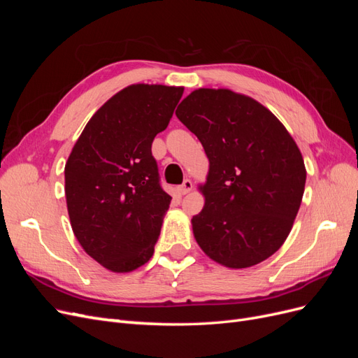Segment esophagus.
Returning a JSON list of instances; mask_svg holds the SVG:
<instances>
[{
	"label": "esophagus",
	"instance_id": "1",
	"mask_svg": "<svg viewBox=\"0 0 358 358\" xmlns=\"http://www.w3.org/2000/svg\"><path fill=\"white\" fill-rule=\"evenodd\" d=\"M191 189H192V180H189V179L183 180L182 185L178 188V191H179L180 194H188Z\"/></svg>",
	"mask_w": 358,
	"mask_h": 358
}]
</instances>
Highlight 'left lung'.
<instances>
[{
  "label": "left lung",
  "mask_w": 358,
  "mask_h": 358,
  "mask_svg": "<svg viewBox=\"0 0 358 358\" xmlns=\"http://www.w3.org/2000/svg\"><path fill=\"white\" fill-rule=\"evenodd\" d=\"M176 116L209 158L204 208L191 220L199 246L230 268L264 262L285 242L305 192L294 138L263 104L230 90L192 91Z\"/></svg>",
  "instance_id": "left-lung-1"
}]
</instances>
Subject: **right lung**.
<instances>
[{
    "mask_svg": "<svg viewBox=\"0 0 358 358\" xmlns=\"http://www.w3.org/2000/svg\"><path fill=\"white\" fill-rule=\"evenodd\" d=\"M182 94V86H127L94 113L67 159L73 233L110 272H133L154 254L171 197L150 148Z\"/></svg>",
    "mask_w": 358,
    "mask_h": 358,
    "instance_id": "obj_1",
    "label": "right lung"
}]
</instances>
